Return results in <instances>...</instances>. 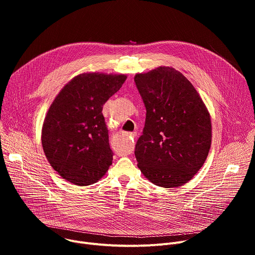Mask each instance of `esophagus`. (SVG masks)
<instances>
[{"instance_id":"obj_1","label":"esophagus","mask_w":255,"mask_h":255,"mask_svg":"<svg viewBox=\"0 0 255 255\" xmlns=\"http://www.w3.org/2000/svg\"><path fill=\"white\" fill-rule=\"evenodd\" d=\"M128 135H129L130 137H134V136H135V132H133V133H129Z\"/></svg>"}]
</instances>
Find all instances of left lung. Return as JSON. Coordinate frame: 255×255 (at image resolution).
I'll return each instance as SVG.
<instances>
[{"label": "left lung", "mask_w": 255, "mask_h": 255, "mask_svg": "<svg viewBox=\"0 0 255 255\" xmlns=\"http://www.w3.org/2000/svg\"><path fill=\"white\" fill-rule=\"evenodd\" d=\"M134 82L146 109L135 145L137 165L156 186H183L203 166L211 147L207 108L194 86L172 67L137 74Z\"/></svg>", "instance_id": "8db88e82"}]
</instances>
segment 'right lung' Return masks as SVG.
<instances>
[{
	"label": "right lung",
	"instance_id": "obj_1",
	"mask_svg": "<svg viewBox=\"0 0 255 255\" xmlns=\"http://www.w3.org/2000/svg\"><path fill=\"white\" fill-rule=\"evenodd\" d=\"M127 77L87 72L59 92L42 127V147L50 165L69 183L89 186L106 173L113 160L103 106Z\"/></svg>",
	"mask_w": 255,
	"mask_h": 255
}]
</instances>
